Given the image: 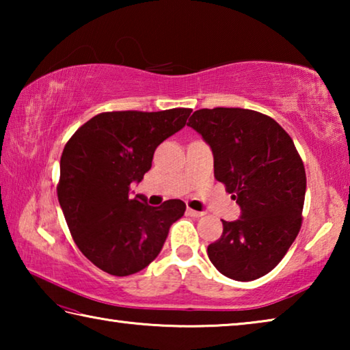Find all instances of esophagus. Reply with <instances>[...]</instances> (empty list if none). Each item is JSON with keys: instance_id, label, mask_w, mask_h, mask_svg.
<instances>
[{"instance_id": "34e87169", "label": "esophagus", "mask_w": 350, "mask_h": 350, "mask_svg": "<svg viewBox=\"0 0 350 350\" xmlns=\"http://www.w3.org/2000/svg\"><path fill=\"white\" fill-rule=\"evenodd\" d=\"M187 215L191 216V217H202V216L205 215V213H204V211H196V210L189 208V206H188V208H187Z\"/></svg>"}]
</instances>
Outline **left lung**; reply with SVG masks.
<instances>
[{"label": "left lung", "mask_w": 350, "mask_h": 350, "mask_svg": "<svg viewBox=\"0 0 350 350\" xmlns=\"http://www.w3.org/2000/svg\"><path fill=\"white\" fill-rule=\"evenodd\" d=\"M188 126L215 157V177L241 206L238 221L206 253L227 278L253 281L267 275L293 244L303 224L306 170L290 135L273 118L242 108L194 111Z\"/></svg>", "instance_id": "left-lung-1"}]
</instances>
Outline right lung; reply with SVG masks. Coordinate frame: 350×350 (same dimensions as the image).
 <instances>
[{
    "mask_svg": "<svg viewBox=\"0 0 350 350\" xmlns=\"http://www.w3.org/2000/svg\"><path fill=\"white\" fill-rule=\"evenodd\" d=\"M191 111L102 112L64 146L58 202L77 247L106 273L128 276L144 270L185 213L179 199L150 206L144 196L129 198V189L150 171L156 148L185 126Z\"/></svg>",
    "mask_w": 350,
    "mask_h": 350,
    "instance_id": "add662e5",
    "label": "right lung"
}]
</instances>
